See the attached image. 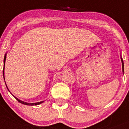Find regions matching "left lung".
Instances as JSON below:
<instances>
[{"label":"left lung","mask_w":129,"mask_h":129,"mask_svg":"<svg viewBox=\"0 0 129 129\" xmlns=\"http://www.w3.org/2000/svg\"><path fill=\"white\" fill-rule=\"evenodd\" d=\"M121 63H122V71H123H123H124V63H123V59H122V57L121 55Z\"/></svg>","instance_id":"left-lung-1"}]
</instances>
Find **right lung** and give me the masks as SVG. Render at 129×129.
<instances>
[{
    "instance_id": "1",
    "label": "right lung",
    "mask_w": 129,
    "mask_h": 129,
    "mask_svg": "<svg viewBox=\"0 0 129 129\" xmlns=\"http://www.w3.org/2000/svg\"><path fill=\"white\" fill-rule=\"evenodd\" d=\"M6 55H7V53H6L5 55H4V68H3V75H4V80H5V78H4V68H5V62H6ZM5 83H6V82H5ZM6 87H7V88H8V86H7V85H6ZM8 90H9V89H8ZM13 96L16 99V100H18V101L19 102H20V103L22 104H24V105H27V106H37V105H39V104H40L44 102V101H41V102H36V103H27V102H23V101H22V100H20V99H18V98H16V96H14V95H13Z\"/></svg>"
}]
</instances>
